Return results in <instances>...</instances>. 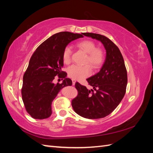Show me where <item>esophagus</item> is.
<instances>
[{
  "label": "esophagus",
  "mask_w": 153,
  "mask_h": 153,
  "mask_svg": "<svg viewBox=\"0 0 153 153\" xmlns=\"http://www.w3.org/2000/svg\"><path fill=\"white\" fill-rule=\"evenodd\" d=\"M75 82H76V80H75L72 79V84H73V85L75 84Z\"/></svg>",
  "instance_id": "1"
}]
</instances>
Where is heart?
I'll list each match as a JSON object with an SVG mask.
<instances>
[{"instance_id":"obj_1","label":"heart","mask_w":153,"mask_h":153,"mask_svg":"<svg viewBox=\"0 0 153 153\" xmlns=\"http://www.w3.org/2000/svg\"><path fill=\"white\" fill-rule=\"evenodd\" d=\"M76 46L87 53L84 61V64L87 65H72L68 68L67 72L68 76L72 79L81 80L91 75L90 65L92 68L97 69L102 65L105 60V54L103 50L96 48V43L91 40L81 41L77 43ZM71 54L72 50L69 46L64 48L62 52V61L64 64L70 63Z\"/></svg>"}]
</instances>
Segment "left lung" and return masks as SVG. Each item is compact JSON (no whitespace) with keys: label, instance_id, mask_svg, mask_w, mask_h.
Segmentation results:
<instances>
[{"label":"left lung","instance_id":"left-lung-1","mask_svg":"<svg viewBox=\"0 0 153 153\" xmlns=\"http://www.w3.org/2000/svg\"><path fill=\"white\" fill-rule=\"evenodd\" d=\"M83 34L103 43L106 58L100 71L87 79L93 89L89 90L76 83L78 95L71 101V105L74 111L83 117L103 118L116 108L126 93V68L119 48L110 39L98 34L87 32Z\"/></svg>","mask_w":153,"mask_h":153}]
</instances>
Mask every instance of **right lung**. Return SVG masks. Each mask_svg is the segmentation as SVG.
<instances>
[{"label":"right lung","instance_id":"right-lung-1","mask_svg":"<svg viewBox=\"0 0 153 153\" xmlns=\"http://www.w3.org/2000/svg\"><path fill=\"white\" fill-rule=\"evenodd\" d=\"M83 34L61 32L50 37L37 48L23 77L22 100L27 112L36 119H44L52 114V102L62 88L72 85L62 70V52L71 41L83 38ZM64 78L55 85V76Z\"/></svg>","mask_w":153,"mask_h":153}]
</instances>
